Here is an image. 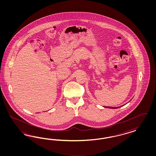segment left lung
<instances>
[{
	"instance_id": "left-lung-1",
	"label": "left lung",
	"mask_w": 156,
	"mask_h": 156,
	"mask_svg": "<svg viewBox=\"0 0 156 156\" xmlns=\"http://www.w3.org/2000/svg\"><path fill=\"white\" fill-rule=\"evenodd\" d=\"M105 108H111V109H117V108H118L119 107H117V108H113V107H105Z\"/></svg>"
}]
</instances>
